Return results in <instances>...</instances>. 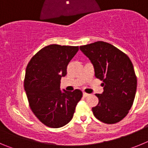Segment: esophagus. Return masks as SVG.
<instances>
[{"instance_id": "34e87169", "label": "esophagus", "mask_w": 148, "mask_h": 148, "mask_svg": "<svg viewBox=\"0 0 148 148\" xmlns=\"http://www.w3.org/2000/svg\"><path fill=\"white\" fill-rule=\"evenodd\" d=\"M89 95H89V94L88 93H86V92H83V96H84V97H88V96H89Z\"/></svg>"}]
</instances>
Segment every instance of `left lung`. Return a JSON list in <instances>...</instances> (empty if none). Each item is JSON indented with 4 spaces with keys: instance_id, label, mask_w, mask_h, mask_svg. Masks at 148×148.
<instances>
[{
    "instance_id": "8db88e82",
    "label": "left lung",
    "mask_w": 148,
    "mask_h": 148,
    "mask_svg": "<svg viewBox=\"0 0 148 148\" xmlns=\"http://www.w3.org/2000/svg\"><path fill=\"white\" fill-rule=\"evenodd\" d=\"M80 50L93 65L95 77L103 81L104 92L95 94L99 104L92 108L93 115L106 124L119 122L127 115L136 92L137 79L131 61L104 41L81 46Z\"/></svg>"
}]
</instances>
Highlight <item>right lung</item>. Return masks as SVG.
Here are the masks:
<instances>
[{
  "label": "right lung",
  "instance_id": "add662e5",
  "mask_svg": "<svg viewBox=\"0 0 148 148\" xmlns=\"http://www.w3.org/2000/svg\"><path fill=\"white\" fill-rule=\"evenodd\" d=\"M78 47L51 44L40 49L26 69L24 90L30 108L46 126L58 128L70 122L82 97L80 90H61L66 66Z\"/></svg>",
  "mask_w": 148,
  "mask_h": 148
}]
</instances>
